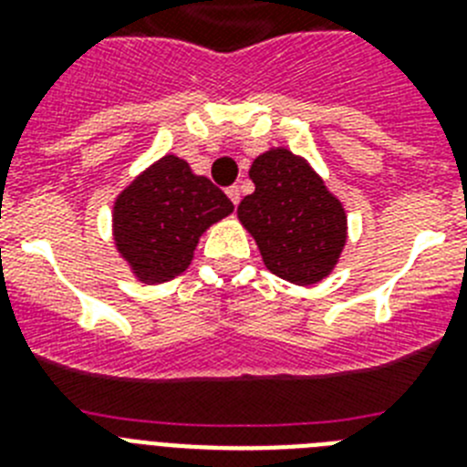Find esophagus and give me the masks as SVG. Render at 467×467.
<instances>
[{
  "label": "esophagus",
  "mask_w": 467,
  "mask_h": 467,
  "mask_svg": "<svg viewBox=\"0 0 467 467\" xmlns=\"http://www.w3.org/2000/svg\"><path fill=\"white\" fill-rule=\"evenodd\" d=\"M226 196H229V201L234 205H238V201H241V192H238V187H229V189H226Z\"/></svg>",
  "instance_id": "34e87169"
}]
</instances>
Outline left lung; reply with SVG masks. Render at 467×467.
I'll return each mask as SVG.
<instances>
[{
  "label": "left lung",
  "instance_id": "1",
  "mask_svg": "<svg viewBox=\"0 0 467 467\" xmlns=\"http://www.w3.org/2000/svg\"><path fill=\"white\" fill-rule=\"evenodd\" d=\"M250 180L254 192L238 205V220L257 243L266 269L301 287L327 278L348 241L344 203L287 147L259 154Z\"/></svg>",
  "mask_w": 467,
  "mask_h": 467
}]
</instances>
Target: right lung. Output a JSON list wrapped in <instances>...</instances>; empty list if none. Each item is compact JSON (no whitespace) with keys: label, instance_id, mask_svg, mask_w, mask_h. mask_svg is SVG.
Returning a JSON list of instances; mask_svg holds the SVG:
<instances>
[{"label":"right lung","instance_id":"1","mask_svg":"<svg viewBox=\"0 0 467 467\" xmlns=\"http://www.w3.org/2000/svg\"><path fill=\"white\" fill-rule=\"evenodd\" d=\"M231 213L222 189L166 154L114 198L111 238L135 280L159 285L184 274L201 236Z\"/></svg>","mask_w":467,"mask_h":467}]
</instances>
